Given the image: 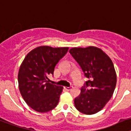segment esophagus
I'll return each instance as SVG.
<instances>
[{
    "mask_svg": "<svg viewBox=\"0 0 131 131\" xmlns=\"http://www.w3.org/2000/svg\"><path fill=\"white\" fill-rule=\"evenodd\" d=\"M72 88V86H69V87H67V86H65V87H64V89L67 91L70 90Z\"/></svg>",
    "mask_w": 131,
    "mask_h": 131,
    "instance_id": "obj_1",
    "label": "esophagus"
}]
</instances>
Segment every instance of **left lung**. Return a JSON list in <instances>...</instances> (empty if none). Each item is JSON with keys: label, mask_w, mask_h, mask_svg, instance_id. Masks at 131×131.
<instances>
[{"label": "left lung", "mask_w": 131, "mask_h": 131, "mask_svg": "<svg viewBox=\"0 0 131 131\" xmlns=\"http://www.w3.org/2000/svg\"><path fill=\"white\" fill-rule=\"evenodd\" d=\"M69 53L89 78L74 99L75 107L86 115L97 113L110 101L115 88L117 75L113 62L103 50L94 46L73 47Z\"/></svg>", "instance_id": "1"}]
</instances>
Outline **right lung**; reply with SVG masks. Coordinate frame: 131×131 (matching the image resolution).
Returning <instances> with one entry per match:
<instances>
[{
  "label": "right lung",
  "mask_w": 131,
  "mask_h": 131,
  "mask_svg": "<svg viewBox=\"0 0 131 131\" xmlns=\"http://www.w3.org/2000/svg\"><path fill=\"white\" fill-rule=\"evenodd\" d=\"M69 47L39 46L25 57L19 69L18 86L26 103L35 111L45 113L59 103L62 86L49 83V74L65 55Z\"/></svg>",
  "instance_id": "right-lung-1"
}]
</instances>
